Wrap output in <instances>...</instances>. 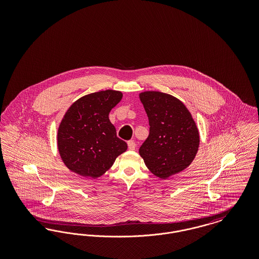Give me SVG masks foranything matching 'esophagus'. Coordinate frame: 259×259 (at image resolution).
Segmentation results:
<instances>
[{"label": "esophagus", "instance_id": "1", "mask_svg": "<svg viewBox=\"0 0 259 259\" xmlns=\"http://www.w3.org/2000/svg\"><path fill=\"white\" fill-rule=\"evenodd\" d=\"M127 145H128V148H129L130 150H134L136 148V144L133 141H129V142L127 143Z\"/></svg>", "mask_w": 259, "mask_h": 259}]
</instances>
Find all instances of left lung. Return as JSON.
Returning <instances> with one entry per match:
<instances>
[{
    "label": "left lung",
    "instance_id": "left-lung-1",
    "mask_svg": "<svg viewBox=\"0 0 259 259\" xmlns=\"http://www.w3.org/2000/svg\"><path fill=\"white\" fill-rule=\"evenodd\" d=\"M148 114L149 135L139 149L149 171L160 179L182 172L193 161L199 132L185 105L169 94H140Z\"/></svg>",
    "mask_w": 259,
    "mask_h": 259
}]
</instances>
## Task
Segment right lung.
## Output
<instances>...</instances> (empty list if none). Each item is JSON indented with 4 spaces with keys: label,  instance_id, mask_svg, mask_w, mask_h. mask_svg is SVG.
Instances as JSON below:
<instances>
[{
    "label": "right lung",
    "instance_id": "right-lung-1",
    "mask_svg": "<svg viewBox=\"0 0 259 259\" xmlns=\"http://www.w3.org/2000/svg\"><path fill=\"white\" fill-rule=\"evenodd\" d=\"M121 98L122 93L114 90L91 93L75 101L65 113L57 142L62 160L71 171L96 179L127 149L109 119Z\"/></svg>",
    "mask_w": 259,
    "mask_h": 259
}]
</instances>
